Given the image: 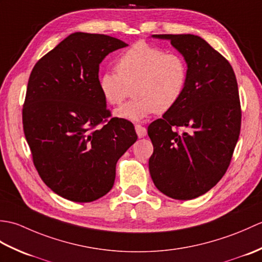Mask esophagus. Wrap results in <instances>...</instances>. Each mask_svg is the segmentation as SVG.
I'll return each instance as SVG.
<instances>
[{
	"mask_svg": "<svg viewBox=\"0 0 262 262\" xmlns=\"http://www.w3.org/2000/svg\"><path fill=\"white\" fill-rule=\"evenodd\" d=\"M135 130H136V133H137V136L140 137V138H142V137H144V136H146V134H147L146 128L143 127V126L140 125V124H136V125H135Z\"/></svg>",
	"mask_w": 262,
	"mask_h": 262,
	"instance_id": "1",
	"label": "esophagus"
}]
</instances>
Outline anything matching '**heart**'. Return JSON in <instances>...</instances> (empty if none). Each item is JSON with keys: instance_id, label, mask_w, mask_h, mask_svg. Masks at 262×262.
Returning <instances> with one entry per match:
<instances>
[{"instance_id": "1", "label": "heart", "mask_w": 262, "mask_h": 262, "mask_svg": "<svg viewBox=\"0 0 262 262\" xmlns=\"http://www.w3.org/2000/svg\"><path fill=\"white\" fill-rule=\"evenodd\" d=\"M116 70L100 75L99 88L111 105H119L132 92L135 94L116 110L117 117L129 120L168 113L180 101L188 84L185 57L144 40L133 43L120 55Z\"/></svg>"}]
</instances>
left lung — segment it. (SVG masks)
Wrapping results in <instances>:
<instances>
[{
    "label": "left lung",
    "mask_w": 262,
    "mask_h": 262,
    "mask_svg": "<svg viewBox=\"0 0 262 262\" xmlns=\"http://www.w3.org/2000/svg\"><path fill=\"white\" fill-rule=\"evenodd\" d=\"M153 37L170 39L185 57L189 75L180 101L147 128L154 146L149 173L168 197L193 199L210 190L231 163L242 118L236 77L229 60L203 38Z\"/></svg>",
    "instance_id": "8db88e82"
}]
</instances>
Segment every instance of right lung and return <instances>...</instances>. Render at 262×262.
Instances as JSON below:
<instances>
[{"label": "right lung", "instance_id": "obj_1", "mask_svg": "<svg viewBox=\"0 0 262 262\" xmlns=\"http://www.w3.org/2000/svg\"><path fill=\"white\" fill-rule=\"evenodd\" d=\"M126 46L107 35L75 32L30 73L22 124L32 162L41 180L72 202L109 192L117 161L137 140L130 121L111 117L99 88L100 63Z\"/></svg>", "mask_w": 262, "mask_h": 262}]
</instances>
